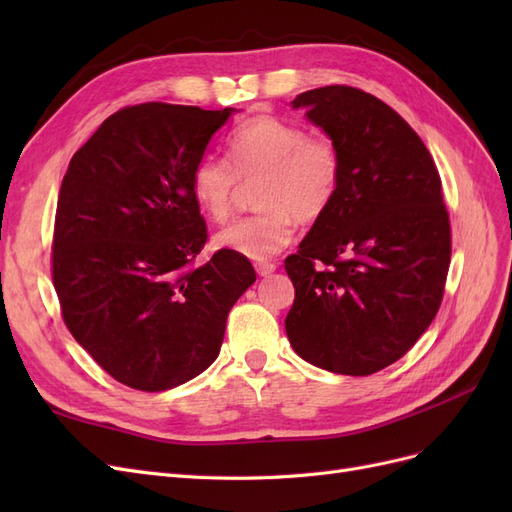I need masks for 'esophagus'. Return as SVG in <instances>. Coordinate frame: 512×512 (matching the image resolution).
<instances>
[{
	"mask_svg": "<svg viewBox=\"0 0 512 512\" xmlns=\"http://www.w3.org/2000/svg\"><path fill=\"white\" fill-rule=\"evenodd\" d=\"M275 269H277V267L273 265V262H256V271H258L260 277L271 275Z\"/></svg>",
	"mask_w": 512,
	"mask_h": 512,
	"instance_id": "34e87169",
	"label": "esophagus"
}]
</instances>
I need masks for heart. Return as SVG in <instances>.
<instances>
[{
  "mask_svg": "<svg viewBox=\"0 0 512 512\" xmlns=\"http://www.w3.org/2000/svg\"><path fill=\"white\" fill-rule=\"evenodd\" d=\"M228 158L205 156L194 164L192 194L211 220L230 215L239 179L256 183L258 213L228 224L215 245L250 260H267L294 239L297 218H322L342 181V149L331 136L307 134L273 115L247 119L228 138Z\"/></svg>",
  "mask_w": 512,
  "mask_h": 512,
  "instance_id": "b5f03b06",
  "label": "heart"
}]
</instances>
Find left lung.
<instances>
[{
    "instance_id": "obj_1",
    "label": "left lung",
    "mask_w": 512,
    "mask_h": 512,
    "mask_svg": "<svg viewBox=\"0 0 512 512\" xmlns=\"http://www.w3.org/2000/svg\"><path fill=\"white\" fill-rule=\"evenodd\" d=\"M290 104L344 160L333 203L284 262L290 346L333 374H376L416 344L442 303L451 224L438 168L408 123L361 89L329 85Z\"/></svg>"
}]
</instances>
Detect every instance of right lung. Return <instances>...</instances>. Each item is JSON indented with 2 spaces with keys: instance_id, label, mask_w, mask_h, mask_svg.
<instances>
[{
  "instance_id": "1",
  "label": "right lung",
  "mask_w": 512,
  "mask_h": 512,
  "mask_svg": "<svg viewBox=\"0 0 512 512\" xmlns=\"http://www.w3.org/2000/svg\"><path fill=\"white\" fill-rule=\"evenodd\" d=\"M235 108H121L61 181L53 284L66 327L117 382L158 393L218 359L230 307L256 282L245 256L196 258L207 226L194 164Z\"/></svg>"
}]
</instances>
